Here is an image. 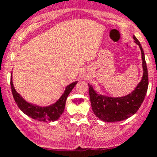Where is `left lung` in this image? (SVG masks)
I'll return each instance as SVG.
<instances>
[{
  "mask_svg": "<svg viewBox=\"0 0 157 157\" xmlns=\"http://www.w3.org/2000/svg\"><path fill=\"white\" fill-rule=\"evenodd\" d=\"M133 39L141 50L143 71L141 81L135 89L124 96L110 97L99 94L93 89L92 85L89 84L92 111L98 119L104 122H119L132 116L138 111L147 94L149 80L144 52L138 39L135 36H133Z\"/></svg>",
  "mask_w": 157,
  "mask_h": 157,
  "instance_id": "left-lung-1",
  "label": "left lung"
}]
</instances>
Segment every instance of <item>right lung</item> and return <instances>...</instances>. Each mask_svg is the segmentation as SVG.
I'll list each match as a JSON object with an SVG mask.
<instances>
[{
    "mask_svg": "<svg viewBox=\"0 0 157 157\" xmlns=\"http://www.w3.org/2000/svg\"><path fill=\"white\" fill-rule=\"evenodd\" d=\"M78 81L71 83L65 87V91L62 96L55 102L48 106H40L31 102H27L26 100L16 91L12 81V73L10 75V87L12 91L13 97L14 101L17 103L18 108L25 113V115L34 119H36L41 122H54L59 119L65 110V102L68 95L73 88L77 84Z\"/></svg>",
    "mask_w": 157,
    "mask_h": 157,
    "instance_id": "1",
    "label": "right lung"
}]
</instances>
